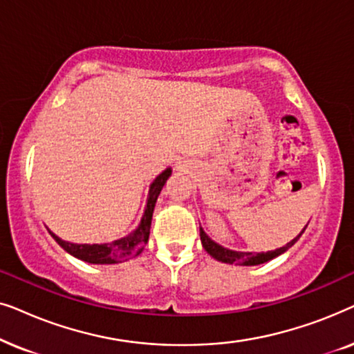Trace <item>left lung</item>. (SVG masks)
Wrapping results in <instances>:
<instances>
[{"mask_svg": "<svg viewBox=\"0 0 354 354\" xmlns=\"http://www.w3.org/2000/svg\"><path fill=\"white\" fill-rule=\"evenodd\" d=\"M308 227V225H306ZM306 227L301 230V234L304 230H306ZM295 236V239L287 243L282 248L279 250H274V251H268V253H243V251H234V250H227L224 246H221L219 243H216V241H212L209 236L205 234V230L200 227V236H201V243H203V248L207 251V254H211L212 258L221 261V263H227V264H239V266H258V264H263V263H268V261L277 258L279 254H282L287 251L288 248H292V246L297 243L299 236Z\"/></svg>", "mask_w": 354, "mask_h": 354, "instance_id": "8db88e82", "label": "left lung"}]
</instances>
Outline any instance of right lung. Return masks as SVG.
<instances>
[{"label":"right lung","instance_id":"1","mask_svg":"<svg viewBox=\"0 0 354 354\" xmlns=\"http://www.w3.org/2000/svg\"><path fill=\"white\" fill-rule=\"evenodd\" d=\"M171 174L172 171L171 167H169L154 178V182L149 185L147 207H145L140 225L132 232V234L124 236V239L114 240L113 243L103 245H79L61 240L59 236L53 234V232H50L51 236L57 241V245H59L61 248H64L67 251V253L90 264H115L135 258V256L142 253L145 245H147L149 236V227H151L154 205H156L159 193H161L167 178L171 177Z\"/></svg>","mask_w":354,"mask_h":354}]
</instances>
